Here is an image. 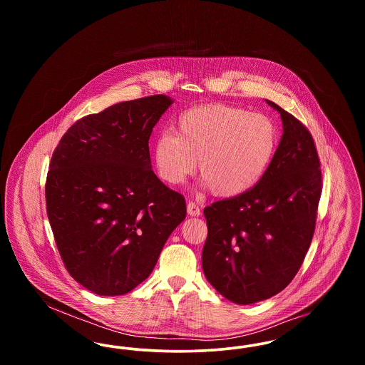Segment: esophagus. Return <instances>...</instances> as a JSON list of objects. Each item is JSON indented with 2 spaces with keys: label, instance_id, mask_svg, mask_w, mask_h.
Listing matches in <instances>:
<instances>
[{
  "label": "esophagus",
  "instance_id": "esophagus-1",
  "mask_svg": "<svg viewBox=\"0 0 365 365\" xmlns=\"http://www.w3.org/2000/svg\"><path fill=\"white\" fill-rule=\"evenodd\" d=\"M187 213H189L190 216H200V215H201V209H200V207H198L195 202L189 201V202H187Z\"/></svg>",
  "mask_w": 365,
  "mask_h": 365
}]
</instances>
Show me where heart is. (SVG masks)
Listing matches in <instances>:
<instances>
[{"label":"heart","mask_w":365,"mask_h":365,"mask_svg":"<svg viewBox=\"0 0 365 365\" xmlns=\"http://www.w3.org/2000/svg\"><path fill=\"white\" fill-rule=\"evenodd\" d=\"M176 134L155 145L157 173L180 185L197 168L212 192L231 198L255 187L278 148V128L268 116L232 105L194 106L178 118Z\"/></svg>","instance_id":"heart-1"}]
</instances>
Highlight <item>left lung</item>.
I'll list each match as a JSON object with an SVG mask.
<instances>
[{
	"label": "left lung",
	"mask_w": 365,
	"mask_h": 365,
	"mask_svg": "<svg viewBox=\"0 0 365 365\" xmlns=\"http://www.w3.org/2000/svg\"><path fill=\"white\" fill-rule=\"evenodd\" d=\"M280 113L283 135L267 173L250 190L204 209L202 269L227 299L249 305L280 293L312 242L322 195L320 160L309 130Z\"/></svg>",
	"instance_id": "8db88e82"
}]
</instances>
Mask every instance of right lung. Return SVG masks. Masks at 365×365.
I'll return each instance as SVG.
<instances>
[{
  "label": "right lung",
  "mask_w": 365,
  "mask_h": 365,
  "mask_svg": "<svg viewBox=\"0 0 365 365\" xmlns=\"http://www.w3.org/2000/svg\"><path fill=\"white\" fill-rule=\"evenodd\" d=\"M171 104L156 94L87 115L53 152L45 197L54 241L68 274L94 294L135 289L186 217L185 197L157 178L149 153Z\"/></svg>",
  "instance_id": "add662e5"
}]
</instances>
